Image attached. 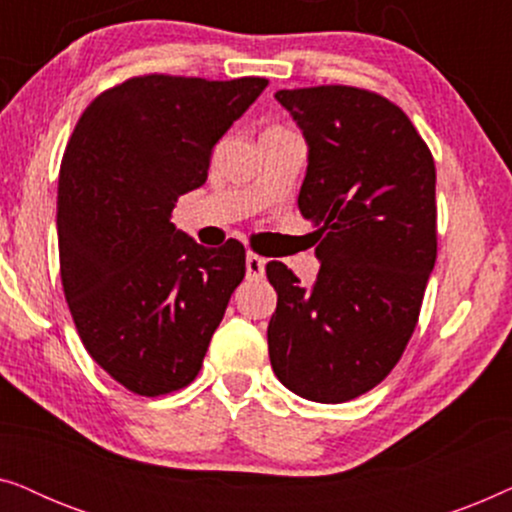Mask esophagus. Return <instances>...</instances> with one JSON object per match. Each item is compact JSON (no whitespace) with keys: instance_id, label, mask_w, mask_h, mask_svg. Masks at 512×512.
<instances>
[{"instance_id":"1","label":"esophagus","mask_w":512,"mask_h":512,"mask_svg":"<svg viewBox=\"0 0 512 512\" xmlns=\"http://www.w3.org/2000/svg\"><path fill=\"white\" fill-rule=\"evenodd\" d=\"M265 272V261L256 254H247V277L251 279H261Z\"/></svg>"}]
</instances>
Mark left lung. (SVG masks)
I'll list each match as a JSON object with an SVG mask.
<instances>
[{"label": "left lung", "mask_w": 512, "mask_h": 512, "mask_svg": "<svg viewBox=\"0 0 512 512\" xmlns=\"http://www.w3.org/2000/svg\"><path fill=\"white\" fill-rule=\"evenodd\" d=\"M307 144L298 209L317 228L312 286L265 265L277 380L314 403H345L391 373L417 326L436 263V165L396 104L349 86L277 90Z\"/></svg>", "instance_id": "obj_1"}]
</instances>
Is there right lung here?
Segmentation results:
<instances>
[{"mask_svg": "<svg viewBox=\"0 0 512 512\" xmlns=\"http://www.w3.org/2000/svg\"><path fill=\"white\" fill-rule=\"evenodd\" d=\"M265 86L258 76H137L97 95L69 139L58 181L62 289L88 354L139 396L195 380L242 282L240 242L207 249L170 219Z\"/></svg>", "mask_w": 512, "mask_h": 512, "instance_id": "1", "label": "right lung"}]
</instances>
